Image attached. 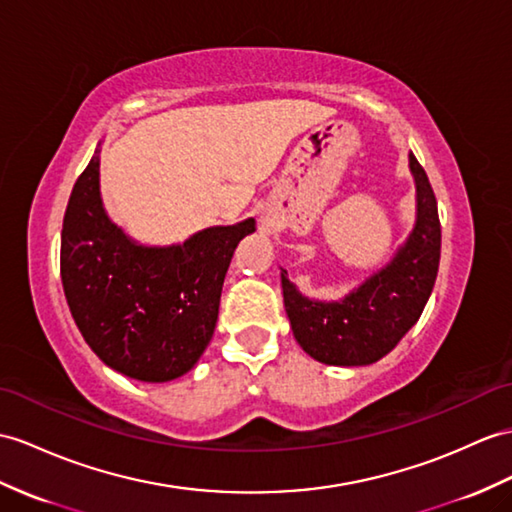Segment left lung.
<instances>
[{
    "label": "left lung",
    "mask_w": 512,
    "mask_h": 512,
    "mask_svg": "<svg viewBox=\"0 0 512 512\" xmlns=\"http://www.w3.org/2000/svg\"><path fill=\"white\" fill-rule=\"evenodd\" d=\"M417 184V221L386 267L341 302H315L282 269L284 308L297 343L319 363L358 367L389 354L423 313L439 271L441 221L426 171L410 154Z\"/></svg>",
    "instance_id": "1"
}]
</instances>
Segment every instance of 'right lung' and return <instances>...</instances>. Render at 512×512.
Here are the masks:
<instances>
[{
    "instance_id": "1",
    "label": "right lung",
    "mask_w": 512,
    "mask_h": 512,
    "mask_svg": "<svg viewBox=\"0 0 512 512\" xmlns=\"http://www.w3.org/2000/svg\"><path fill=\"white\" fill-rule=\"evenodd\" d=\"M254 230L256 221L245 219L182 245L134 243L106 215L95 149L73 184L60 239L62 289L84 341L128 378L184 376L213 339L232 254Z\"/></svg>"
}]
</instances>
